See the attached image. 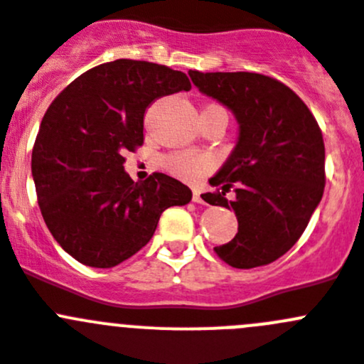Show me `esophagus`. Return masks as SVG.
<instances>
[{
  "label": "esophagus",
  "instance_id": "esophagus-1",
  "mask_svg": "<svg viewBox=\"0 0 364 364\" xmlns=\"http://www.w3.org/2000/svg\"><path fill=\"white\" fill-rule=\"evenodd\" d=\"M205 196H203V190L193 188V203H205Z\"/></svg>",
  "mask_w": 364,
  "mask_h": 364
}]
</instances>
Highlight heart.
<instances>
[{"instance_id":"1","label":"heart","mask_w":364,"mask_h":364,"mask_svg":"<svg viewBox=\"0 0 364 364\" xmlns=\"http://www.w3.org/2000/svg\"><path fill=\"white\" fill-rule=\"evenodd\" d=\"M168 166H171L172 172H176L181 178L196 179L210 171L212 159L208 156H193L181 152V154H176L172 158H168Z\"/></svg>"}]
</instances>
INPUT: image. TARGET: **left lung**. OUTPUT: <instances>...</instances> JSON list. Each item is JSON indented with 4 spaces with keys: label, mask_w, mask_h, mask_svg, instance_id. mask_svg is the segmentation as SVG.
<instances>
[{
    "label": "left lung",
    "mask_w": 364,
    "mask_h": 364,
    "mask_svg": "<svg viewBox=\"0 0 364 364\" xmlns=\"http://www.w3.org/2000/svg\"><path fill=\"white\" fill-rule=\"evenodd\" d=\"M193 86L226 105L239 138L203 193L213 206L235 212L239 232L215 253L237 269L280 259L307 228L325 188V145L320 127L293 90L260 73L188 71ZM234 186L236 199L223 198Z\"/></svg>",
    "instance_id": "8db88e82"
}]
</instances>
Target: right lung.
I'll list each match as a JSON object with an SVG mask.
<instances>
[{
    "instance_id": "add662e5",
    "label": "right lung",
    "mask_w": 364,
    "mask_h": 364,
    "mask_svg": "<svg viewBox=\"0 0 364 364\" xmlns=\"http://www.w3.org/2000/svg\"><path fill=\"white\" fill-rule=\"evenodd\" d=\"M188 77L145 60L95 66L52 102L32 151L41 213L53 239L90 267H114L154 235L161 213L188 205L192 190L166 174L134 183L125 151L144 144V117Z\"/></svg>"
}]
</instances>
